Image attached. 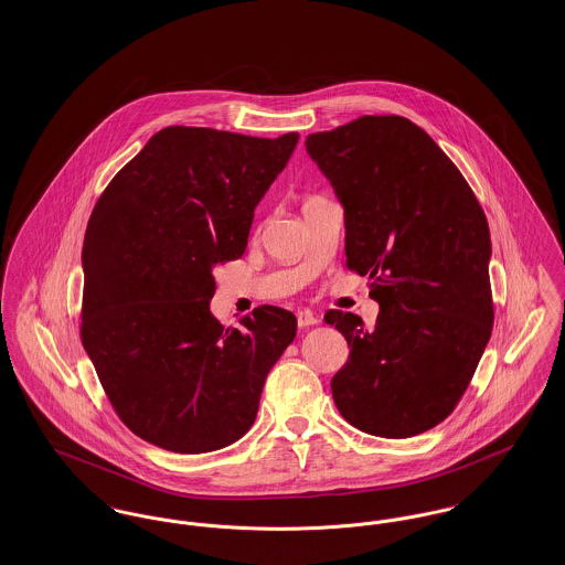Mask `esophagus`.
Masks as SVG:
<instances>
[{"label": "esophagus", "instance_id": "obj_1", "mask_svg": "<svg viewBox=\"0 0 565 565\" xmlns=\"http://www.w3.org/2000/svg\"><path fill=\"white\" fill-rule=\"evenodd\" d=\"M296 322H298L300 328H309V326L320 323V318L316 313H311V311H298L296 313Z\"/></svg>", "mask_w": 565, "mask_h": 565}]
</instances>
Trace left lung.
I'll return each mask as SVG.
<instances>
[{"mask_svg":"<svg viewBox=\"0 0 565 565\" xmlns=\"http://www.w3.org/2000/svg\"><path fill=\"white\" fill-rule=\"evenodd\" d=\"M345 212L348 267L371 279L375 328L328 311L350 345L332 398L353 428L408 438L466 392L493 328L491 239L456 164L403 116H360L307 137Z\"/></svg>","mask_w":565,"mask_h":565,"instance_id":"left-lung-1","label":"left lung"}]
</instances>
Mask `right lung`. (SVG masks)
<instances>
[{"label": "right lung", "instance_id": "1", "mask_svg": "<svg viewBox=\"0 0 565 565\" xmlns=\"http://www.w3.org/2000/svg\"><path fill=\"white\" fill-rule=\"evenodd\" d=\"M298 134L167 127L99 196L84 235L82 345L129 430L207 454L252 428L296 318L263 305L224 328L214 269L245 252L254 210Z\"/></svg>", "mask_w": 565, "mask_h": 565}]
</instances>
